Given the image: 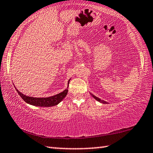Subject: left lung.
Instances as JSON below:
<instances>
[{"label":"left lung","instance_id":"obj_1","mask_svg":"<svg viewBox=\"0 0 153 153\" xmlns=\"http://www.w3.org/2000/svg\"><path fill=\"white\" fill-rule=\"evenodd\" d=\"M91 95L92 96L93 98H95L96 100H98V101H99L100 102H102V103H103V104H106V103H107V102H106V101H104V100H101V99H100L99 98H98V97H95L94 95H93V94H91Z\"/></svg>","mask_w":153,"mask_h":153}]
</instances>
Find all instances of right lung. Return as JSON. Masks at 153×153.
Segmentation results:
<instances>
[{
    "label": "right lung",
    "mask_w": 153,
    "mask_h": 153,
    "mask_svg": "<svg viewBox=\"0 0 153 153\" xmlns=\"http://www.w3.org/2000/svg\"><path fill=\"white\" fill-rule=\"evenodd\" d=\"M70 81V79L68 82V86H69V82ZM17 92L18 94L23 100H24L25 102L28 103V104L37 106V107H53L58 105L63 98L66 97L68 92V88L65 89L61 93H59L58 94H56L55 96L50 97H46V98H35V97H31L25 96L24 94H22V92H20L19 90L16 88Z\"/></svg>",
    "instance_id": "add662e5"
}]
</instances>
